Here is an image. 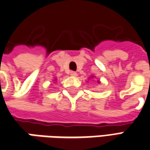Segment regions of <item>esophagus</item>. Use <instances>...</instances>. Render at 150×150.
<instances>
[{
    "mask_svg": "<svg viewBox=\"0 0 150 150\" xmlns=\"http://www.w3.org/2000/svg\"><path fill=\"white\" fill-rule=\"evenodd\" d=\"M70 76H71V77H77V73H76V72H71V73H70Z\"/></svg>",
    "mask_w": 150,
    "mask_h": 150,
    "instance_id": "34e87169",
    "label": "esophagus"
}]
</instances>
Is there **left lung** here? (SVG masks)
Masks as SVG:
<instances>
[{
	"label": "left lung",
	"instance_id": "obj_1",
	"mask_svg": "<svg viewBox=\"0 0 150 150\" xmlns=\"http://www.w3.org/2000/svg\"><path fill=\"white\" fill-rule=\"evenodd\" d=\"M90 78H94V76H92V77H90ZM97 82H98V83H100V81H99V80L97 81Z\"/></svg>",
	"mask_w": 150,
	"mask_h": 150
}]
</instances>
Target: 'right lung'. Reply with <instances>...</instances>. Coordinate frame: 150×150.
Instances as JSON below:
<instances>
[{"label":"right lung","instance_id":"add662e5","mask_svg":"<svg viewBox=\"0 0 150 150\" xmlns=\"http://www.w3.org/2000/svg\"><path fill=\"white\" fill-rule=\"evenodd\" d=\"M54 81H56V78H55V79H54Z\"/></svg>","mask_w":150,"mask_h":150}]
</instances>
